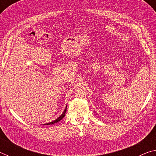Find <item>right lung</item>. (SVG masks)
<instances>
[{
  "label": "right lung",
  "mask_w": 156,
  "mask_h": 156,
  "mask_svg": "<svg viewBox=\"0 0 156 156\" xmlns=\"http://www.w3.org/2000/svg\"><path fill=\"white\" fill-rule=\"evenodd\" d=\"M66 111H67V107H66V108H65V111H64V112L62 113V114L60 116V117H58L57 118L56 120H54V121H52V122H49V123H46V124H44V125H53V124H55V123H56V122H58L60 120H61L63 118L65 117V113H66Z\"/></svg>",
  "instance_id": "obj_1"
}]
</instances>
